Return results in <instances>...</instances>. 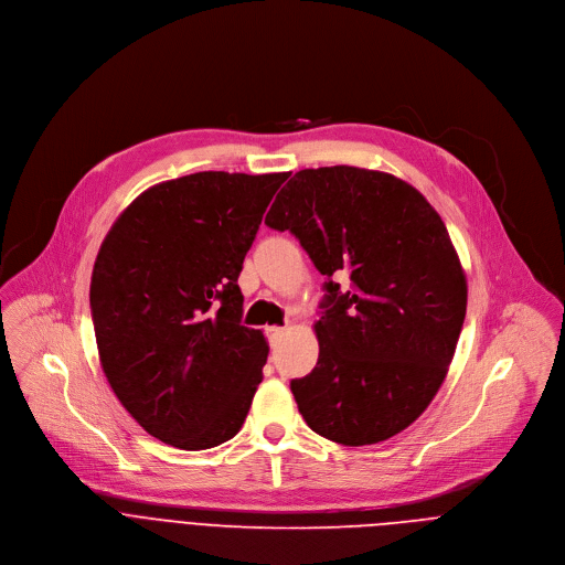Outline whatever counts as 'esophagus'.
Returning <instances> with one entry per match:
<instances>
[{"mask_svg":"<svg viewBox=\"0 0 565 565\" xmlns=\"http://www.w3.org/2000/svg\"><path fill=\"white\" fill-rule=\"evenodd\" d=\"M284 331H286L284 327H268V329H266V338H268V342H270V344H277V342H279V338L284 335Z\"/></svg>","mask_w":565,"mask_h":565,"instance_id":"34e87169","label":"esophagus"}]
</instances>
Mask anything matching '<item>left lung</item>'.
Instances as JSON below:
<instances>
[{"label": "left lung", "mask_w": 565, "mask_h": 565, "mask_svg": "<svg viewBox=\"0 0 565 565\" xmlns=\"http://www.w3.org/2000/svg\"><path fill=\"white\" fill-rule=\"evenodd\" d=\"M266 225L292 232L329 279L317 364L290 382L306 425L349 447L407 429L438 393L467 310L440 214L405 181L335 166L297 172Z\"/></svg>", "instance_id": "8db88e82"}]
</instances>
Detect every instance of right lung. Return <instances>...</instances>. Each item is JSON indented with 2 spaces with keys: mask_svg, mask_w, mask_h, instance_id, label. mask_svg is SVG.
Masks as SVG:
<instances>
[{
  "mask_svg": "<svg viewBox=\"0 0 565 565\" xmlns=\"http://www.w3.org/2000/svg\"><path fill=\"white\" fill-rule=\"evenodd\" d=\"M288 177L196 172L158 183L103 241L89 290L100 364L120 405L166 445L216 447L250 412L268 344L241 321L236 279Z\"/></svg>",
  "mask_w": 565,
  "mask_h": 565,
  "instance_id": "obj_1",
  "label": "right lung"
}]
</instances>
